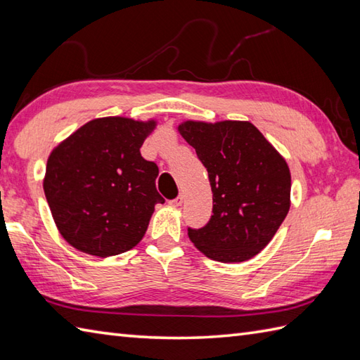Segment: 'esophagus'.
Wrapping results in <instances>:
<instances>
[{
	"instance_id": "obj_1",
	"label": "esophagus",
	"mask_w": 360,
	"mask_h": 360,
	"mask_svg": "<svg viewBox=\"0 0 360 360\" xmlns=\"http://www.w3.org/2000/svg\"><path fill=\"white\" fill-rule=\"evenodd\" d=\"M182 202H184V196L179 195L178 198H174V200H172L168 204H170L172 207H179V205H182Z\"/></svg>"
}]
</instances>
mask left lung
Masks as SVG:
<instances>
[{
    "label": "left lung",
    "mask_w": 360,
    "mask_h": 360,
    "mask_svg": "<svg viewBox=\"0 0 360 360\" xmlns=\"http://www.w3.org/2000/svg\"><path fill=\"white\" fill-rule=\"evenodd\" d=\"M178 131L207 168L213 193L210 221L188 229V238L215 262L254 258L274 238L290 207L285 158L250 122L186 120Z\"/></svg>",
    "instance_id": "8db88e82"
}]
</instances>
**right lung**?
Masks as SVG:
<instances>
[{"label":"right lung","mask_w":360,"mask_h":360,"mask_svg":"<svg viewBox=\"0 0 360 360\" xmlns=\"http://www.w3.org/2000/svg\"><path fill=\"white\" fill-rule=\"evenodd\" d=\"M156 120H89L48 158L43 188L60 235L80 252L111 257L133 249L158 202L159 168L141 156Z\"/></svg>","instance_id":"obj_1"}]
</instances>
